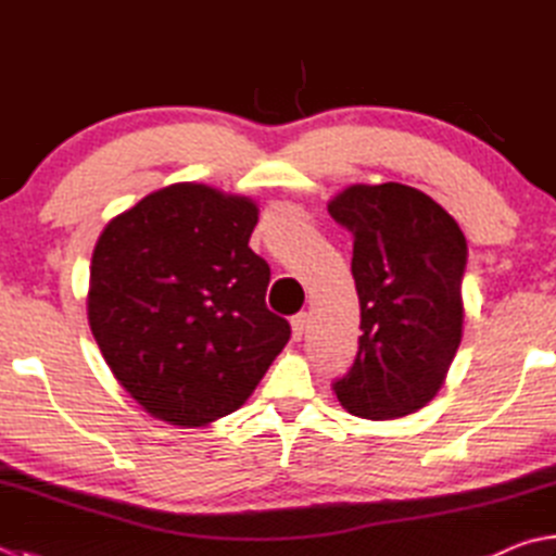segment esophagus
Instances as JSON below:
<instances>
[{"label":"esophagus","instance_id":"1","mask_svg":"<svg viewBox=\"0 0 556 556\" xmlns=\"http://www.w3.org/2000/svg\"><path fill=\"white\" fill-rule=\"evenodd\" d=\"M290 327H292V337L300 341L302 333H305V329H307V314L305 312H298L295 317L290 319Z\"/></svg>","mask_w":556,"mask_h":556}]
</instances>
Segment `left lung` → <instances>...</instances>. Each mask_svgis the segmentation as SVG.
<instances>
[{"label":"left lung","mask_w":556,"mask_h":556,"mask_svg":"<svg viewBox=\"0 0 556 556\" xmlns=\"http://www.w3.org/2000/svg\"><path fill=\"white\" fill-rule=\"evenodd\" d=\"M329 215L353 235L363 331L331 387L353 416H406L441 390L463 339L467 239L431 195L394 181L345 188Z\"/></svg>","instance_id":"obj_1"}]
</instances>
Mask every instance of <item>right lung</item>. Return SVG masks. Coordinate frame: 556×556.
Instances as JSON below:
<instances>
[{"label": "right lung", "instance_id": "1", "mask_svg": "<svg viewBox=\"0 0 556 556\" xmlns=\"http://www.w3.org/2000/svg\"><path fill=\"white\" fill-rule=\"evenodd\" d=\"M258 207L174 184L118 215L91 256L89 327L125 392L162 421L203 426L256 390L290 339L249 249Z\"/></svg>", "mask_w": 556, "mask_h": 556}]
</instances>
